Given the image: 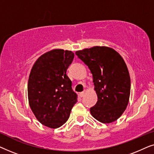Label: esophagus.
Wrapping results in <instances>:
<instances>
[{
	"label": "esophagus",
	"instance_id": "obj_1",
	"mask_svg": "<svg viewBox=\"0 0 154 154\" xmlns=\"http://www.w3.org/2000/svg\"><path fill=\"white\" fill-rule=\"evenodd\" d=\"M86 92H87V90H84V91H83V92H81V93H80V96L81 97H84L85 96V94H86Z\"/></svg>",
	"mask_w": 154,
	"mask_h": 154
}]
</instances>
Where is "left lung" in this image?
<instances>
[{
  "mask_svg": "<svg viewBox=\"0 0 154 154\" xmlns=\"http://www.w3.org/2000/svg\"><path fill=\"white\" fill-rule=\"evenodd\" d=\"M92 74L97 102L90 108L94 119L103 123L116 121L128 104L130 78L122 57L112 48L95 46L75 52Z\"/></svg>",
  "mask_w": 154,
  "mask_h": 154,
  "instance_id": "8db88e82",
  "label": "left lung"
}]
</instances>
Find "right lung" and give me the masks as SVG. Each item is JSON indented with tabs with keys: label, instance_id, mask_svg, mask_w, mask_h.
Here are the masks:
<instances>
[{
	"label": "right lung",
	"instance_id": "obj_1",
	"mask_svg": "<svg viewBox=\"0 0 154 154\" xmlns=\"http://www.w3.org/2000/svg\"><path fill=\"white\" fill-rule=\"evenodd\" d=\"M74 54L61 49L51 50L36 60L28 82L30 107L40 123L57 128L69 119L78 95L66 75Z\"/></svg>",
	"mask_w": 154,
	"mask_h": 154
}]
</instances>
